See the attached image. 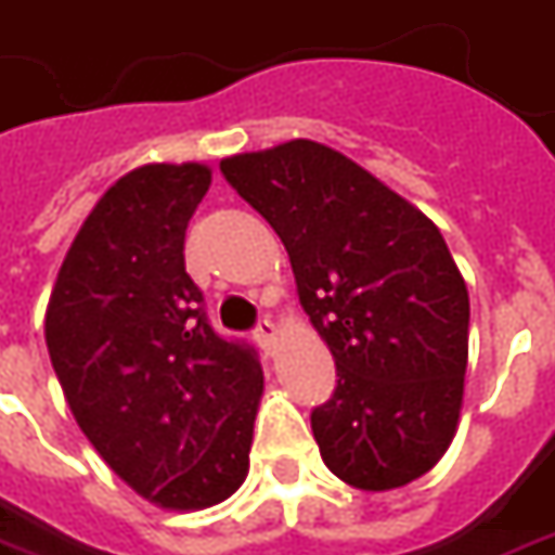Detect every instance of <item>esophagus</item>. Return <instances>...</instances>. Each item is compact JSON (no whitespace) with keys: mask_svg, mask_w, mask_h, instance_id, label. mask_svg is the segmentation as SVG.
Here are the masks:
<instances>
[{"mask_svg":"<svg viewBox=\"0 0 555 555\" xmlns=\"http://www.w3.org/2000/svg\"><path fill=\"white\" fill-rule=\"evenodd\" d=\"M255 340H258V346H261L263 352L270 356V352L276 349V340H279L276 325H273L270 319H261V322L255 325Z\"/></svg>","mask_w":555,"mask_h":555,"instance_id":"esophagus-1","label":"esophagus"}]
</instances>
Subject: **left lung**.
I'll use <instances>...</instances> for the list:
<instances>
[{"label": "left lung", "mask_w": 555, "mask_h": 555, "mask_svg": "<svg viewBox=\"0 0 555 555\" xmlns=\"http://www.w3.org/2000/svg\"><path fill=\"white\" fill-rule=\"evenodd\" d=\"M292 258L337 386L312 410L325 465L386 492L447 452L467 367L465 279L431 218L340 151L294 139L221 160Z\"/></svg>", "instance_id": "8db88e82"}]
</instances>
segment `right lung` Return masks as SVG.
I'll return each instance as SVG.
<instances>
[{"label":"right lung","mask_w":555,"mask_h":555,"mask_svg":"<svg viewBox=\"0 0 555 555\" xmlns=\"http://www.w3.org/2000/svg\"><path fill=\"white\" fill-rule=\"evenodd\" d=\"M203 164H149L112 184L60 267L44 340L78 428L142 499L203 511L248 474L263 391L255 346L215 334L184 270Z\"/></svg>","instance_id":"right-lung-1"}]
</instances>
